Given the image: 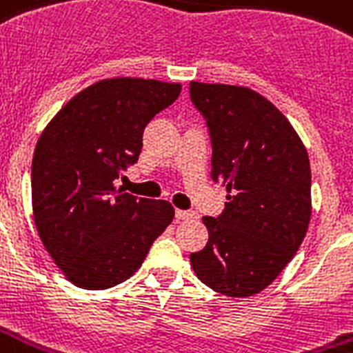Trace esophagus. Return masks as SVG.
Listing matches in <instances>:
<instances>
[{
    "label": "esophagus",
    "mask_w": 353,
    "mask_h": 353,
    "mask_svg": "<svg viewBox=\"0 0 353 353\" xmlns=\"http://www.w3.org/2000/svg\"><path fill=\"white\" fill-rule=\"evenodd\" d=\"M176 219L177 220L194 219V212H192V211H183V209H176Z\"/></svg>",
    "instance_id": "34e87169"
}]
</instances>
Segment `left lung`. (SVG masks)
I'll use <instances>...</instances> for the list:
<instances>
[{
    "label": "left lung",
    "instance_id": "obj_1",
    "mask_svg": "<svg viewBox=\"0 0 353 353\" xmlns=\"http://www.w3.org/2000/svg\"><path fill=\"white\" fill-rule=\"evenodd\" d=\"M190 99L211 134V177L228 190L219 219H201L209 241L190 254V265L220 294L254 296L278 278L307 233V150L283 112L252 88L192 81Z\"/></svg>",
    "mask_w": 353,
    "mask_h": 353
}]
</instances>
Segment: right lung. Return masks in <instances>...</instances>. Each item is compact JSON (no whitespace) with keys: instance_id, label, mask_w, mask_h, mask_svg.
Returning a JSON list of instances; mask_svg holds the SVG:
<instances>
[{"instance_id":"right-lung-1","label":"right lung","mask_w":353,"mask_h":353,"mask_svg":"<svg viewBox=\"0 0 353 353\" xmlns=\"http://www.w3.org/2000/svg\"><path fill=\"white\" fill-rule=\"evenodd\" d=\"M179 92V83L101 79L40 134L31 166L34 225L75 287L103 290L131 278L174 220L170 201L122 192L114 179L139 161L144 129Z\"/></svg>"}]
</instances>
